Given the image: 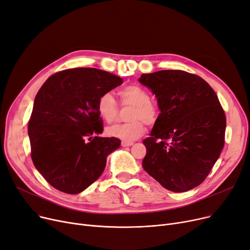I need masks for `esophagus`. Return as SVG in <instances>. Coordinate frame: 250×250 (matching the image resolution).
I'll return each mask as SVG.
<instances>
[{
  "label": "esophagus",
  "mask_w": 250,
  "mask_h": 250,
  "mask_svg": "<svg viewBox=\"0 0 250 250\" xmlns=\"http://www.w3.org/2000/svg\"><path fill=\"white\" fill-rule=\"evenodd\" d=\"M133 144H134L133 142H128V141H123L122 142L123 147H128V146H132Z\"/></svg>",
  "instance_id": "obj_1"
}]
</instances>
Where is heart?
<instances>
[{
  "label": "heart",
  "instance_id": "b5f03b06",
  "mask_svg": "<svg viewBox=\"0 0 250 250\" xmlns=\"http://www.w3.org/2000/svg\"><path fill=\"white\" fill-rule=\"evenodd\" d=\"M119 96L124 105L132 106L127 114L128 122L124 125H116L107 128V135L125 141H133L143 135L145 124L153 125L158 116L157 107L152 103L150 94L142 86L132 84L119 91ZM97 110L100 117L106 123L114 122L118 114V106L114 96L106 92L100 96L97 102Z\"/></svg>",
  "mask_w": 250,
  "mask_h": 250
}]
</instances>
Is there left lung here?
I'll use <instances>...</instances> for the list:
<instances>
[{"label":"left lung","instance_id":"8db88e82","mask_svg":"<svg viewBox=\"0 0 250 250\" xmlns=\"http://www.w3.org/2000/svg\"><path fill=\"white\" fill-rule=\"evenodd\" d=\"M139 82L157 99L158 115L142 167L162 187L186 192L208 176L225 144L226 115L211 86L182 70L143 73Z\"/></svg>","mask_w":250,"mask_h":250}]
</instances>
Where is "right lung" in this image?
Wrapping results in <instances>:
<instances>
[{
	"label": "right lung",
	"instance_id": "add662e5",
	"mask_svg": "<svg viewBox=\"0 0 250 250\" xmlns=\"http://www.w3.org/2000/svg\"><path fill=\"white\" fill-rule=\"evenodd\" d=\"M97 68H72L50 77L38 92L28 124L31 159L54 188L78 194L102 175L107 156L121 146L103 132L97 102L123 83Z\"/></svg>",
	"mask_w": 250,
	"mask_h": 250
}]
</instances>
